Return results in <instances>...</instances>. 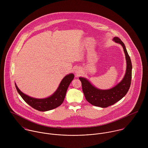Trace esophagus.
<instances>
[{
  "label": "esophagus",
  "instance_id": "1",
  "mask_svg": "<svg viewBox=\"0 0 148 148\" xmlns=\"http://www.w3.org/2000/svg\"><path fill=\"white\" fill-rule=\"evenodd\" d=\"M80 68H76L75 69V73H77V74H79V73H80Z\"/></svg>",
  "mask_w": 148,
  "mask_h": 148
}]
</instances>
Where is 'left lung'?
Returning a JSON list of instances; mask_svg holds the SVG:
<instances>
[{
  "instance_id": "8db88e82",
  "label": "left lung",
  "mask_w": 148,
  "mask_h": 148,
  "mask_svg": "<svg viewBox=\"0 0 148 148\" xmlns=\"http://www.w3.org/2000/svg\"><path fill=\"white\" fill-rule=\"evenodd\" d=\"M113 40L121 45L125 55L127 68L122 80L110 89H100L95 87L86 78L79 77L85 99L92 105L101 108H106L113 105L122 99L126 95L131 84L132 65L125 45L118 37H114Z\"/></svg>"
}]
</instances>
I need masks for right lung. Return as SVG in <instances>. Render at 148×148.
I'll use <instances>...</instances> for the list:
<instances>
[{"mask_svg":"<svg viewBox=\"0 0 148 148\" xmlns=\"http://www.w3.org/2000/svg\"><path fill=\"white\" fill-rule=\"evenodd\" d=\"M74 74L69 73L66 75L60 82L56 90L50 96L44 99L32 97L23 93L15 84L16 90L22 99L33 108L42 112L53 109L60 106L64 101L67 89L74 79Z\"/></svg>","mask_w":148,"mask_h":148,"instance_id":"1","label":"right lung"}]
</instances>
